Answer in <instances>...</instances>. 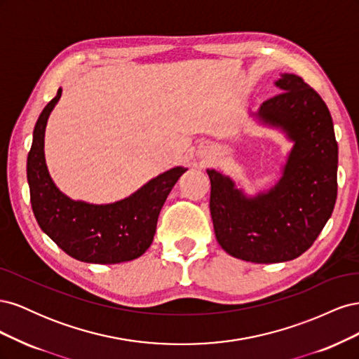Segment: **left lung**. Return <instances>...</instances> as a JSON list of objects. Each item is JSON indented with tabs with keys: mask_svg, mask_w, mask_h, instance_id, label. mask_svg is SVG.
I'll use <instances>...</instances> for the list:
<instances>
[{
	"mask_svg": "<svg viewBox=\"0 0 359 359\" xmlns=\"http://www.w3.org/2000/svg\"><path fill=\"white\" fill-rule=\"evenodd\" d=\"M276 85L281 93L265 100L256 114L293 142L276 186L247 198L229 177L206 170L217 241L231 256L255 264L301 256L316 241L337 199L339 147L327 104L297 74H281Z\"/></svg>",
	"mask_w": 359,
	"mask_h": 359,
	"instance_id": "1",
	"label": "left lung"
}]
</instances>
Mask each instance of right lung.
I'll use <instances>...</instances> for the list:
<instances>
[{"label":"right lung","mask_w":359,"mask_h":359,"mask_svg":"<svg viewBox=\"0 0 359 359\" xmlns=\"http://www.w3.org/2000/svg\"><path fill=\"white\" fill-rule=\"evenodd\" d=\"M62 90L40 114L28 153L31 206L41 231L69 256L88 264H119L142 256L153 243L163 203L187 168H173L132 196L107 205L73 201L53 184L45 161L48 118Z\"/></svg>","instance_id":"1"}]
</instances>
